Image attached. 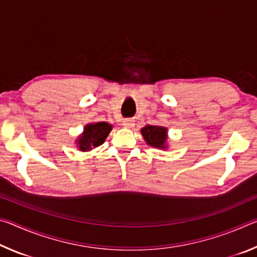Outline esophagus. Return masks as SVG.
Returning <instances> with one entry per match:
<instances>
[{
	"mask_svg": "<svg viewBox=\"0 0 257 257\" xmlns=\"http://www.w3.org/2000/svg\"><path fill=\"white\" fill-rule=\"evenodd\" d=\"M123 127H125V128H133L134 125H135V123H134V121L132 120V119H125V120H123Z\"/></svg>",
	"mask_w": 257,
	"mask_h": 257,
	"instance_id": "1",
	"label": "esophagus"
}]
</instances>
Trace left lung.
<instances>
[{
  "mask_svg": "<svg viewBox=\"0 0 257 257\" xmlns=\"http://www.w3.org/2000/svg\"><path fill=\"white\" fill-rule=\"evenodd\" d=\"M142 135L149 145L158 147V149H165L164 144L167 141V128L149 124L142 129Z\"/></svg>",
  "mask_w": 257,
  "mask_h": 257,
  "instance_id": "1",
  "label": "left lung"
}]
</instances>
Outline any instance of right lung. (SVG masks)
<instances>
[{
	"label": "right lung",
	"instance_id": "obj_1",
	"mask_svg": "<svg viewBox=\"0 0 257 257\" xmlns=\"http://www.w3.org/2000/svg\"><path fill=\"white\" fill-rule=\"evenodd\" d=\"M112 130V125L107 122L89 123L85 127V132L78 138V146L80 151H89L93 147L103 144L107 135Z\"/></svg>",
	"mask_w": 257,
	"mask_h": 257
}]
</instances>
